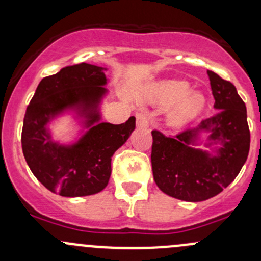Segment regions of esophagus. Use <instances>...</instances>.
<instances>
[{"label":"esophagus","mask_w":261,"mask_h":261,"mask_svg":"<svg viewBox=\"0 0 261 261\" xmlns=\"http://www.w3.org/2000/svg\"><path fill=\"white\" fill-rule=\"evenodd\" d=\"M136 125H138V127L141 128L149 127V115L145 114V112L136 114Z\"/></svg>","instance_id":"34e87169"}]
</instances>
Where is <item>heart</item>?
Returning a JSON list of instances; mask_svg holds the SVG:
<instances>
[{"label": "heart", "instance_id": "b5f03b06", "mask_svg": "<svg viewBox=\"0 0 261 261\" xmlns=\"http://www.w3.org/2000/svg\"><path fill=\"white\" fill-rule=\"evenodd\" d=\"M189 83L183 81H167L155 84L149 92V99L162 107H172L178 103L169 114V125L181 127L199 116L206 109V97L194 92Z\"/></svg>", "mask_w": 261, "mask_h": 261}]
</instances>
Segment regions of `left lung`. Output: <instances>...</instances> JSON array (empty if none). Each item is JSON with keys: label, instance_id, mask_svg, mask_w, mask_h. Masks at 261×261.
<instances>
[{"label": "left lung", "instance_id": "obj_1", "mask_svg": "<svg viewBox=\"0 0 261 261\" xmlns=\"http://www.w3.org/2000/svg\"><path fill=\"white\" fill-rule=\"evenodd\" d=\"M217 111L177 136L154 130L152 175L165 194L180 201L201 202L217 196L232 183L245 164L250 149L246 106L231 82L207 70ZM207 133L210 150L196 148Z\"/></svg>", "mask_w": 261, "mask_h": 261}]
</instances>
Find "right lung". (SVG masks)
Segmentation results:
<instances>
[{"mask_svg": "<svg viewBox=\"0 0 261 261\" xmlns=\"http://www.w3.org/2000/svg\"><path fill=\"white\" fill-rule=\"evenodd\" d=\"M107 68L81 63L41 80L31 98L21 134L26 163L36 179L53 193L84 197L106 188L111 158L135 130V117L112 125L101 121L102 101L109 93ZM73 113L84 130L70 144L52 139L48 123Z\"/></svg>", "mask_w": 261, "mask_h": 261, "instance_id": "obj_1", "label": "right lung"}]
</instances>
